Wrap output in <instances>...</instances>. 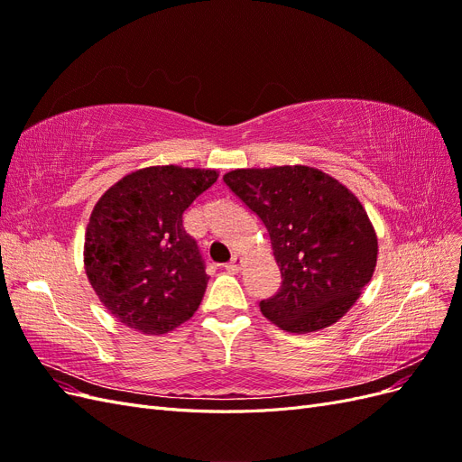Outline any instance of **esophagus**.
Returning a JSON list of instances; mask_svg holds the SVG:
<instances>
[{"instance_id": "1", "label": "esophagus", "mask_w": 462, "mask_h": 462, "mask_svg": "<svg viewBox=\"0 0 462 462\" xmlns=\"http://www.w3.org/2000/svg\"><path fill=\"white\" fill-rule=\"evenodd\" d=\"M241 265H243V263H241V258L235 254V256L231 258V262L226 263V270H227L229 273H239V272H241Z\"/></svg>"}]
</instances>
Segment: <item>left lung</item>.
Here are the masks:
<instances>
[{
	"instance_id": "left-lung-1",
	"label": "left lung",
	"mask_w": 462,
	"mask_h": 462,
	"mask_svg": "<svg viewBox=\"0 0 462 462\" xmlns=\"http://www.w3.org/2000/svg\"><path fill=\"white\" fill-rule=\"evenodd\" d=\"M223 183L268 229L282 285L260 300L285 331L335 324L372 279L377 239L355 194L306 165L235 170Z\"/></svg>"
}]
</instances>
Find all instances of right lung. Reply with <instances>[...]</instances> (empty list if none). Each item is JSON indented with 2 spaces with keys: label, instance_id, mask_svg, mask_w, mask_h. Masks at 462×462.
Segmentation results:
<instances>
[{
  "label": "right lung",
  "instance_id": "add662e5",
  "mask_svg": "<svg viewBox=\"0 0 462 462\" xmlns=\"http://www.w3.org/2000/svg\"><path fill=\"white\" fill-rule=\"evenodd\" d=\"M216 180L214 170L146 167L117 180L94 206L87 275L121 324L162 335L199 310L209 277L183 214Z\"/></svg>",
  "mask_w": 462,
  "mask_h": 462
}]
</instances>
